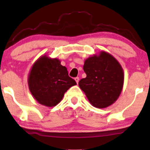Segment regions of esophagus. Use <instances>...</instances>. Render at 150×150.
Returning <instances> with one entry per match:
<instances>
[{"instance_id": "obj_1", "label": "esophagus", "mask_w": 150, "mask_h": 150, "mask_svg": "<svg viewBox=\"0 0 150 150\" xmlns=\"http://www.w3.org/2000/svg\"><path fill=\"white\" fill-rule=\"evenodd\" d=\"M74 79H75L76 82L77 83H79V77H78V76H77V77H76Z\"/></svg>"}]
</instances>
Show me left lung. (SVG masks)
<instances>
[{
  "label": "left lung",
  "mask_w": 150,
  "mask_h": 150,
  "mask_svg": "<svg viewBox=\"0 0 150 150\" xmlns=\"http://www.w3.org/2000/svg\"><path fill=\"white\" fill-rule=\"evenodd\" d=\"M87 76L80 80L79 87L93 106L105 108L114 103L122 91L123 71L113 56L102 52L85 61Z\"/></svg>",
  "instance_id": "left-lung-1"
}]
</instances>
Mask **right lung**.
Wrapping results in <instances>:
<instances>
[{
  "label": "right lung",
  "instance_id": "obj_1",
  "mask_svg": "<svg viewBox=\"0 0 150 150\" xmlns=\"http://www.w3.org/2000/svg\"><path fill=\"white\" fill-rule=\"evenodd\" d=\"M28 84L31 93L40 104L53 107L76 83L69 76L67 68L61 65L60 61L44 56L33 65Z\"/></svg>",
  "mask_w": 150,
  "mask_h": 150
}]
</instances>
